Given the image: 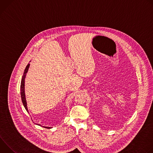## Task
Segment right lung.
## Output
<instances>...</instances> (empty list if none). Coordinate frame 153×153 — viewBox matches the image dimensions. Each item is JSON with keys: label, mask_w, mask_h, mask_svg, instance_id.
<instances>
[{"label": "right lung", "mask_w": 153, "mask_h": 153, "mask_svg": "<svg viewBox=\"0 0 153 153\" xmlns=\"http://www.w3.org/2000/svg\"><path fill=\"white\" fill-rule=\"evenodd\" d=\"M29 67H30V63H28L27 65V66L26 67V68L25 69V71H24V74H23V76H22V79L21 83H20V95H21V99H22V101L23 105H24V107L25 108L27 112H28V108H27V105L26 97H25V76H26V74H27V71L28 70ZM36 124L39 125V126H42L43 128H51V127H49V126H43L41 124L37 123H36Z\"/></svg>", "instance_id": "1"}]
</instances>
